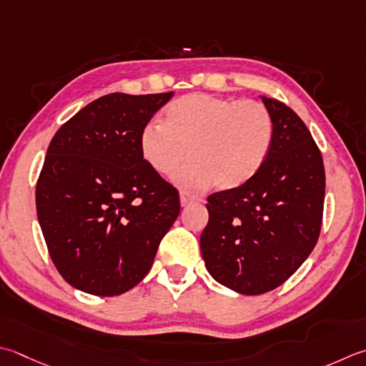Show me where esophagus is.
Instances as JSON below:
<instances>
[{
  "label": "esophagus",
  "instance_id": "1",
  "mask_svg": "<svg viewBox=\"0 0 366 366\" xmlns=\"http://www.w3.org/2000/svg\"><path fill=\"white\" fill-rule=\"evenodd\" d=\"M179 199H181V206H189L192 203L197 202V198L190 195L187 192H181V195H179Z\"/></svg>",
  "mask_w": 366,
  "mask_h": 366
}]
</instances>
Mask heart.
<instances>
[{
  "label": "heart",
  "instance_id": "heart-1",
  "mask_svg": "<svg viewBox=\"0 0 366 366\" xmlns=\"http://www.w3.org/2000/svg\"><path fill=\"white\" fill-rule=\"evenodd\" d=\"M274 124L267 106L252 99H232L190 93L164 107L162 124L142 127L139 150L155 173L176 174L182 189L233 190L247 184L267 163ZM189 154H187V150Z\"/></svg>",
  "mask_w": 366,
  "mask_h": 366
}]
</instances>
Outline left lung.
Listing matches in <instances>:
<instances>
[{
	"label": "left lung",
	"instance_id": "obj_1",
	"mask_svg": "<svg viewBox=\"0 0 366 366\" xmlns=\"http://www.w3.org/2000/svg\"><path fill=\"white\" fill-rule=\"evenodd\" d=\"M274 124L267 163L238 189L207 197L209 222L199 238L206 269L242 295L284 284L316 246L325 197L324 162L289 106L260 97Z\"/></svg>",
	"mask_w": 366,
	"mask_h": 366
}]
</instances>
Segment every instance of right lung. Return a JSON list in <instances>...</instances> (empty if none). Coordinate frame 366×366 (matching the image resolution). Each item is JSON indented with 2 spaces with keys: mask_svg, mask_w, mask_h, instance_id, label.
<instances>
[{
  "mask_svg": "<svg viewBox=\"0 0 366 366\" xmlns=\"http://www.w3.org/2000/svg\"><path fill=\"white\" fill-rule=\"evenodd\" d=\"M171 97L104 95L50 141L36 211L50 259L77 290L114 297L133 289L179 216L177 190L139 150L142 127Z\"/></svg>",
  "mask_w": 366,
  "mask_h": 366,
  "instance_id": "1",
  "label": "right lung"
}]
</instances>
